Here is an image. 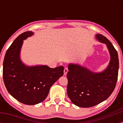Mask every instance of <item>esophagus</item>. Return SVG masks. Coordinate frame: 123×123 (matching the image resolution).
I'll use <instances>...</instances> for the list:
<instances>
[{
	"mask_svg": "<svg viewBox=\"0 0 123 123\" xmlns=\"http://www.w3.org/2000/svg\"><path fill=\"white\" fill-rule=\"evenodd\" d=\"M68 72V68H65L64 70H63V73H64V75H66Z\"/></svg>",
	"mask_w": 123,
	"mask_h": 123,
	"instance_id": "34e87169",
	"label": "esophagus"
}]
</instances>
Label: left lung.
<instances>
[{"mask_svg":"<svg viewBox=\"0 0 123 123\" xmlns=\"http://www.w3.org/2000/svg\"><path fill=\"white\" fill-rule=\"evenodd\" d=\"M96 39L105 44L110 54L108 66L101 72H94L76 63L68 65L67 94L74 105L81 108L94 106L109 98L115 90L118 77V54L111 42L101 34Z\"/></svg>","mask_w":123,"mask_h":123,"instance_id":"obj_1","label":"left lung"}]
</instances>
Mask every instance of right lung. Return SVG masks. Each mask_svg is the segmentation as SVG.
Listing matches in <instances>:
<instances>
[{
    "instance_id": "1",
    "label": "right lung",
    "mask_w": 123,
    "mask_h": 123,
    "mask_svg": "<svg viewBox=\"0 0 123 123\" xmlns=\"http://www.w3.org/2000/svg\"><path fill=\"white\" fill-rule=\"evenodd\" d=\"M34 33L27 31L18 36L6 53L3 77L8 92L17 101L28 105L43 101L53 84L63 74L62 66L51 68L47 65L28 66L21 60L24 40Z\"/></svg>"
}]
</instances>
